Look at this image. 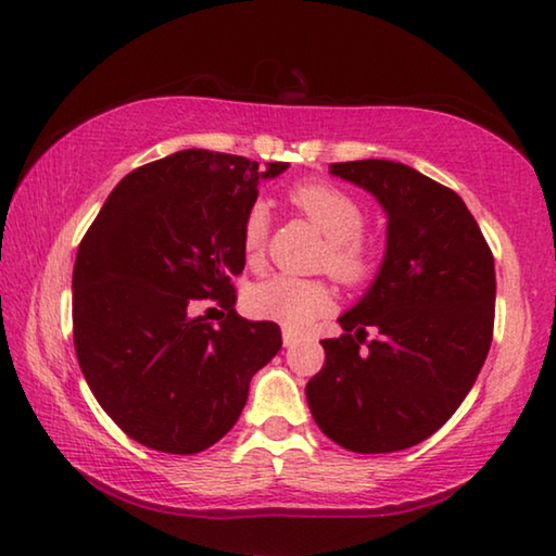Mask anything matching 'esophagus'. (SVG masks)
Here are the masks:
<instances>
[{
	"instance_id": "34e87169",
	"label": "esophagus",
	"mask_w": 556,
	"mask_h": 556,
	"mask_svg": "<svg viewBox=\"0 0 556 556\" xmlns=\"http://www.w3.org/2000/svg\"><path fill=\"white\" fill-rule=\"evenodd\" d=\"M281 341H285V348H296L301 338L294 331H287L285 328V331H281Z\"/></svg>"
}]
</instances>
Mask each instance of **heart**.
I'll return each mask as SVG.
<instances>
[{"label": "heart", "mask_w": 556, "mask_h": 556, "mask_svg": "<svg viewBox=\"0 0 556 556\" xmlns=\"http://www.w3.org/2000/svg\"><path fill=\"white\" fill-rule=\"evenodd\" d=\"M289 203L306 215L326 235L324 267L343 285H363L378 267V252L363 235L365 211L361 201L328 181H301L289 188ZM267 211L250 205L242 220V250L248 262H257L265 250ZM252 316L285 326L287 331H306L316 318L333 308V291L324 279L275 275L250 289Z\"/></svg>", "instance_id": "heart-1"}]
</instances>
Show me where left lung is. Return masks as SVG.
<instances>
[{
    "label": "left lung",
    "mask_w": 556,
    "mask_h": 556,
    "mask_svg": "<svg viewBox=\"0 0 556 556\" xmlns=\"http://www.w3.org/2000/svg\"><path fill=\"white\" fill-rule=\"evenodd\" d=\"M331 174L380 201L388 250L368 294L338 318L345 333L321 341L306 400L338 446L390 454L444 427L473 388L493 341V252L460 195L407 164L363 159Z\"/></svg>",
    "instance_id": "left-lung-1"
}]
</instances>
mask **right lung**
Here are the masks:
<instances>
[{"mask_svg":"<svg viewBox=\"0 0 556 556\" xmlns=\"http://www.w3.org/2000/svg\"><path fill=\"white\" fill-rule=\"evenodd\" d=\"M289 164L184 149L112 188L73 269V343L92 394L139 444L199 454L248 402L250 380L279 353L271 321L235 312L242 220L262 178ZM213 298L224 321L190 314Z\"/></svg>","mask_w":556,"mask_h":556,"instance_id":"obj_1","label":"right lung"}]
</instances>
